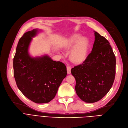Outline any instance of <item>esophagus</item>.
<instances>
[{"label": "esophagus", "mask_w": 128, "mask_h": 128, "mask_svg": "<svg viewBox=\"0 0 128 128\" xmlns=\"http://www.w3.org/2000/svg\"><path fill=\"white\" fill-rule=\"evenodd\" d=\"M67 72H68V74H70L71 73V67L70 65L67 66Z\"/></svg>", "instance_id": "1"}]
</instances>
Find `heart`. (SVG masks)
I'll return each mask as SVG.
<instances>
[{
  "instance_id": "1",
  "label": "heart",
  "mask_w": 128,
  "mask_h": 128,
  "mask_svg": "<svg viewBox=\"0 0 128 128\" xmlns=\"http://www.w3.org/2000/svg\"><path fill=\"white\" fill-rule=\"evenodd\" d=\"M75 46L71 51L70 56L72 59L76 62H82L88 56L89 42L86 38H82L78 34L70 36L64 44V46L67 49H70Z\"/></svg>"
}]
</instances>
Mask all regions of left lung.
I'll use <instances>...</instances> for the list:
<instances>
[{"label":"left lung","instance_id":"1","mask_svg":"<svg viewBox=\"0 0 128 128\" xmlns=\"http://www.w3.org/2000/svg\"><path fill=\"white\" fill-rule=\"evenodd\" d=\"M91 52L80 65L72 68L77 96L86 103L101 100L111 89L116 74V57L105 37L94 31Z\"/></svg>","mask_w":128,"mask_h":128}]
</instances>
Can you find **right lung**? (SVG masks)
Wrapping results in <instances>:
<instances>
[{"label":"right lung","instance_id":"add662e5","mask_svg":"<svg viewBox=\"0 0 128 128\" xmlns=\"http://www.w3.org/2000/svg\"><path fill=\"white\" fill-rule=\"evenodd\" d=\"M38 32L39 30L34 29L20 39L13 58V70L18 89L32 101L42 104L55 97L67 70L64 63L53 60L47 55L30 56V43Z\"/></svg>","mask_w":128,"mask_h":128}]
</instances>
